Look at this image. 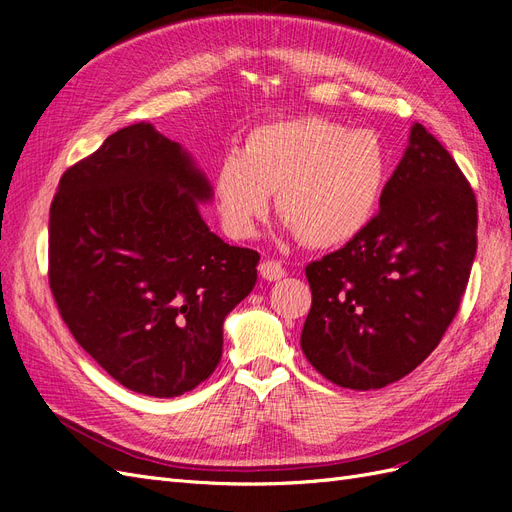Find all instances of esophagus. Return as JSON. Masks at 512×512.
Instances as JSON below:
<instances>
[{"label":"esophagus","instance_id":"esophagus-1","mask_svg":"<svg viewBox=\"0 0 512 512\" xmlns=\"http://www.w3.org/2000/svg\"><path fill=\"white\" fill-rule=\"evenodd\" d=\"M258 269H260L262 280H267V282H277L286 275L282 262H277V260H262Z\"/></svg>","mask_w":512,"mask_h":512}]
</instances>
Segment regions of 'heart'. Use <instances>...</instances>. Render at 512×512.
<instances>
[{
  "mask_svg": "<svg viewBox=\"0 0 512 512\" xmlns=\"http://www.w3.org/2000/svg\"><path fill=\"white\" fill-rule=\"evenodd\" d=\"M391 153L374 130H348L322 117L262 123L213 175V198L232 237H252L273 194L280 218L318 250L346 245L374 222Z\"/></svg>",
  "mask_w": 512,
  "mask_h": 512,
  "instance_id": "b5f03b06",
  "label": "heart"
}]
</instances>
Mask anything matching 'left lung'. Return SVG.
I'll use <instances>...</instances> for the list:
<instances>
[{
  "label": "left lung",
  "mask_w": 512,
  "mask_h": 512,
  "mask_svg": "<svg viewBox=\"0 0 512 512\" xmlns=\"http://www.w3.org/2000/svg\"><path fill=\"white\" fill-rule=\"evenodd\" d=\"M476 198L421 123L359 237L307 265L305 359L337 386L382 389L436 350L468 286Z\"/></svg>",
  "instance_id": "8db88e82"
}]
</instances>
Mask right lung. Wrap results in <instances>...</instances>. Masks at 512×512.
<instances>
[{"mask_svg":"<svg viewBox=\"0 0 512 512\" xmlns=\"http://www.w3.org/2000/svg\"><path fill=\"white\" fill-rule=\"evenodd\" d=\"M213 188L147 121L68 168L49 220V284L79 346L134 393L177 397L222 359L224 320L258 252L224 243L198 205Z\"/></svg>","mask_w":512,"mask_h":512,"instance_id":"add662e5","label":"right lung"}]
</instances>
